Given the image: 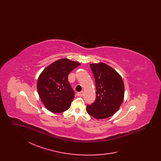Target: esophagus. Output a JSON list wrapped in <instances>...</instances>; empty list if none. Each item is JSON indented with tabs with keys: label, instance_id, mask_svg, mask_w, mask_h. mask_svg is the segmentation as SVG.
<instances>
[{
	"label": "esophagus",
	"instance_id": "esophagus-1",
	"mask_svg": "<svg viewBox=\"0 0 161 161\" xmlns=\"http://www.w3.org/2000/svg\"><path fill=\"white\" fill-rule=\"evenodd\" d=\"M77 96L78 97H82L83 95V91H81L80 92H77Z\"/></svg>",
	"mask_w": 161,
	"mask_h": 161
}]
</instances>
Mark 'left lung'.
I'll return each instance as SVG.
<instances>
[{
  "mask_svg": "<svg viewBox=\"0 0 161 161\" xmlns=\"http://www.w3.org/2000/svg\"><path fill=\"white\" fill-rule=\"evenodd\" d=\"M95 81L96 100L87 105L88 114L97 119L109 118L123 103L124 85L121 75L104 63L90 64Z\"/></svg>",
  "mask_w": 161,
  "mask_h": 161,
  "instance_id": "left-lung-1",
  "label": "left lung"
}]
</instances>
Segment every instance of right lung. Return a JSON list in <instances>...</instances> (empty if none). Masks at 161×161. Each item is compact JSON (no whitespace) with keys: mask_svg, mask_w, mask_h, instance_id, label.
<instances>
[{"mask_svg":"<svg viewBox=\"0 0 161 161\" xmlns=\"http://www.w3.org/2000/svg\"><path fill=\"white\" fill-rule=\"evenodd\" d=\"M80 64L78 62L62 58L47 66L39 75L38 95L44 106L51 112H63L70 106L75 97L68 77Z\"/></svg>","mask_w":161,"mask_h":161,"instance_id":"obj_1","label":"right lung"}]
</instances>
